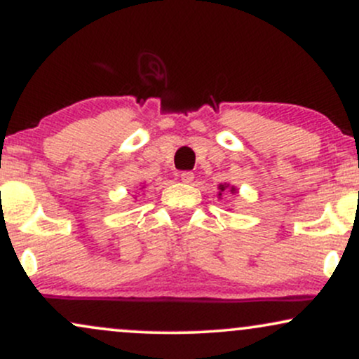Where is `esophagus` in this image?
<instances>
[{
    "instance_id": "obj_1",
    "label": "esophagus",
    "mask_w": 359,
    "mask_h": 359,
    "mask_svg": "<svg viewBox=\"0 0 359 359\" xmlns=\"http://www.w3.org/2000/svg\"><path fill=\"white\" fill-rule=\"evenodd\" d=\"M180 180L185 184H191L194 180V174L192 172H182V174H180Z\"/></svg>"
}]
</instances>
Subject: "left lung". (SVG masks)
<instances>
[{
	"instance_id": "8db88e82",
	"label": "left lung",
	"mask_w": 359,
	"mask_h": 359,
	"mask_svg": "<svg viewBox=\"0 0 359 359\" xmlns=\"http://www.w3.org/2000/svg\"><path fill=\"white\" fill-rule=\"evenodd\" d=\"M224 189H228V185H226V184H224V185H219V191H221V192L224 191ZM221 192H219V196H221ZM233 192H234V187H231V194H233Z\"/></svg>"
}]
</instances>
